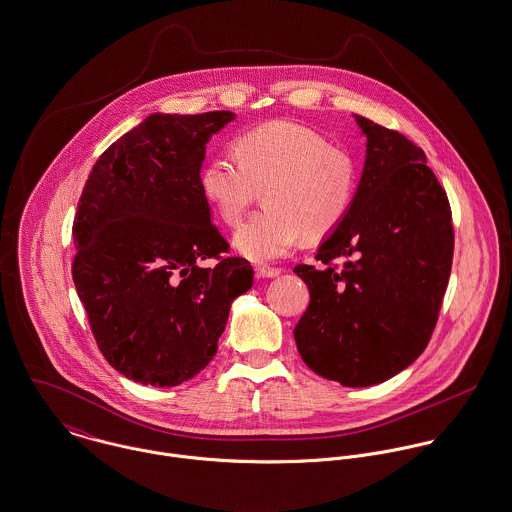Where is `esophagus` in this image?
I'll list each match as a JSON object with an SVG mask.
<instances>
[{"instance_id": "obj_1", "label": "esophagus", "mask_w": 512, "mask_h": 512, "mask_svg": "<svg viewBox=\"0 0 512 512\" xmlns=\"http://www.w3.org/2000/svg\"><path fill=\"white\" fill-rule=\"evenodd\" d=\"M255 275H257V279H275L281 275V269L269 267V265H257Z\"/></svg>"}]
</instances>
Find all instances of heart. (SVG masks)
Returning a JSON list of instances; mask_svg holds the SVG:
<instances>
[{"label":"heart","mask_w":512,"mask_h":512,"mask_svg":"<svg viewBox=\"0 0 512 512\" xmlns=\"http://www.w3.org/2000/svg\"><path fill=\"white\" fill-rule=\"evenodd\" d=\"M235 155H214L200 186L218 216L235 226L263 190L265 208L237 229L235 249L265 263L286 255L302 237H322L347 216L357 190V163L318 131L269 121L241 133Z\"/></svg>","instance_id":"obj_1"}]
</instances>
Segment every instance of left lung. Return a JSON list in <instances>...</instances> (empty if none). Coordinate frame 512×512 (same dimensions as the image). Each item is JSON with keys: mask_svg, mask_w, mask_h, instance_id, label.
<instances>
[{"mask_svg": "<svg viewBox=\"0 0 512 512\" xmlns=\"http://www.w3.org/2000/svg\"><path fill=\"white\" fill-rule=\"evenodd\" d=\"M367 159L347 216L296 265L310 304L294 328L304 363L343 387L383 383L428 345L452 273L448 194L424 151L397 129L355 115Z\"/></svg>", "mask_w": 512, "mask_h": 512, "instance_id": "1", "label": "left lung"}]
</instances>
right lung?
Segmentation results:
<instances>
[{
    "label": "right lung",
    "instance_id": "right-lung-1",
    "mask_svg": "<svg viewBox=\"0 0 512 512\" xmlns=\"http://www.w3.org/2000/svg\"><path fill=\"white\" fill-rule=\"evenodd\" d=\"M233 117L149 115L100 155L78 200L72 281L106 361L135 383L196 377L253 284L200 186L206 143Z\"/></svg>",
    "mask_w": 512,
    "mask_h": 512
}]
</instances>
